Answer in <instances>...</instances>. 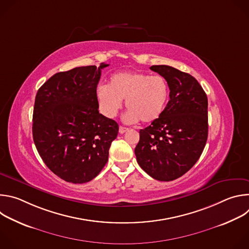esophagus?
Returning a JSON list of instances; mask_svg holds the SVG:
<instances>
[{
	"instance_id": "esophagus-1",
	"label": "esophagus",
	"mask_w": 249,
	"mask_h": 249,
	"mask_svg": "<svg viewBox=\"0 0 249 249\" xmlns=\"http://www.w3.org/2000/svg\"><path fill=\"white\" fill-rule=\"evenodd\" d=\"M129 129L128 128H126V127H123V126H120L119 127V133L120 134H124L125 132H127Z\"/></svg>"
}]
</instances>
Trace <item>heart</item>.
I'll list each match as a JSON object with an SVG mask.
<instances>
[{"label": "heart", "instance_id": "obj_1", "mask_svg": "<svg viewBox=\"0 0 249 249\" xmlns=\"http://www.w3.org/2000/svg\"><path fill=\"white\" fill-rule=\"evenodd\" d=\"M96 99L100 112L106 117H114L122 106L129 109L124 120L127 123H152L158 120L169 96L167 81L161 76L143 72H121L111 76L109 85L96 88Z\"/></svg>", "mask_w": 249, "mask_h": 249}]
</instances>
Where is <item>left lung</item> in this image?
Masks as SVG:
<instances>
[{
	"instance_id": "1",
	"label": "left lung",
	"mask_w": 249,
	"mask_h": 249,
	"mask_svg": "<svg viewBox=\"0 0 249 249\" xmlns=\"http://www.w3.org/2000/svg\"><path fill=\"white\" fill-rule=\"evenodd\" d=\"M169 87V101L161 116L140 130L135 148L142 169L160 181L186 173L199 160L208 138V98L191 75L166 65L150 68Z\"/></svg>"
}]
</instances>
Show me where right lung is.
<instances>
[{
	"mask_svg": "<svg viewBox=\"0 0 249 249\" xmlns=\"http://www.w3.org/2000/svg\"><path fill=\"white\" fill-rule=\"evenodd\" d=\"M108 64L74 68L52 76L38 89L32 135L47 167L67 182L92 180L108 160L118 124L98 112L96 88Z\"/></svg>",
	"mask_w": 249,
	"mask_h": 249,
	"instance_id": "add662e5",
	"label": "right lung"
}]
</instances>
